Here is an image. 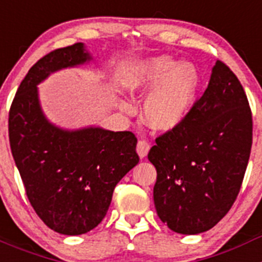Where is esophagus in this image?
Returning a JSON list of instances; mask_svg holds the SVG:
<instances>
[{
    "mask_svg": "<svg viewBox=\"0 0 262 262\" xmlns=\"http://www.w3.org/2000/svg\"><path fill=\"white\" fill-rule=\"evenodd\" d=\"M149 148H151L149 143L145 142V140H139L138 145H136V152H138V155L142 159H144L148 155V152H149Z\"/></svg>",
    "mask_w": 262,
    "mask_h": 262,
    "instance_id": "1",
    "label": "esophagus"
}]
</instances>
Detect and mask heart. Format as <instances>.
I'll return each mask as SVG.
<instances>
[{"mask_svg":"<svg viewBox=\"0 0 262 262\" xmlns=\"http://www.w3.org/2000/svg\"><path fill=\"white\" fill-rule=\"evenodd\" d=\"M200 72L193 62H177L173 57L157 56L142 61L128 76V89L139 97L149 96L143 105L148 127L161 133L177 128L190 113L200 90ZM129 111V105L120 103Z\"/></svg>","mask_w":262,"mask_h":262,"instance_id":"heart-1","label":"heart"}]
</instances>
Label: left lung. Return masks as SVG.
Instances as JSON below:
<instances>
[{"mask_svg": "<svg viewBox=\"0 0 262 262\" xmlns=\"http://www.w3.org/2000/svg\"><path fill=\"white\" fill-rule=\"evenodd\" d=\"M252 147V113L240 81L217 60L207 89L177 128L156 139L155 207L182 235L209 231L240 191Z\"/></svg>", "mask_w": 262, "mask_h": 262, "instance_id": "1", "label": "left lung"}]
</instances>
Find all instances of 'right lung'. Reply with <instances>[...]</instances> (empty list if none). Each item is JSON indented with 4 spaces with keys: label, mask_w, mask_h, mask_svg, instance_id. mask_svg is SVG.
<instances>
[{
    "label": "right lung",
    "mask_w": 262,
    "mask_h": 262,
    "mask_svg": "<svg viewBox=\"0 0 262 262\" xmlns=\"http://www.w3.org/2000/svg\"><path fill=\"white\" fill-rule=\"evenodd\" d=\"M92 60L82 43L36 61L9 113V140L27 198L38 216L62 235H82L105 217L118 182L139 163L138 139L101 127L64 129L51 123L38 85L51 73Z\"/></svg>",
    "instance_id": "add662e5"
}]
</instances>
